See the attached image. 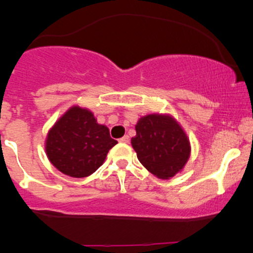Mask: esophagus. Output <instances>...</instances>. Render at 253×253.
<instances>
[{"mask_svg": "<svg viewBox=\"0 0 253 253\" xmlns=\"http://www.w3.org/2000/svg\"><path fill=\"white\" fill-rule=\"evenodd\" d=\"M120 142H121V143H128L129 142V137L128 136H124L122 138H120Z\"/></svg>", "mask_w": 253, "mask_h": 253, "instance_id": "obj_1", "label": "esophagus"}]
</instances>
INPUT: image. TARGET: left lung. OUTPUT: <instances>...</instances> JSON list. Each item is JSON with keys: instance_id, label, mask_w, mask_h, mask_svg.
<instances>
[{"instance_id": "left-lung-1", "label": "left lung", "mask_w": 253, "mask_h": 253, "mask_svg": "<svg viewBox=\"0 0 253 253\" xmlns=\"http://www.w3.org/2000/svg\"><path fill=\"white\" fill-rule=\"evenodd\" d=\"M131 139L141 164L163 180L182 171L191 155V144L185 129L169 114H149L136 125Z\"/></svg>"}]
</instances>
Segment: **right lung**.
I'll use <instances>...</instances> for the list:
<instances>
[{
    "label": "right lung",
    "mask_w": 253,
    "mask_h": 253,
    "mask_svg": "<svg viewBox=\"0 0 253 253\" xmlns=\"http://www.w3.org/2000/svg\"><path fill=\"white\" fill-rule=\"evenodd\" d=\"M115 144L117 141L111 138L105 125L96 122L93 112L73 105L47 132L45 152L62 174L86 177L103 165Z\"/></svg>",
    "instance_id": "obj_1"
}]
</instances>
